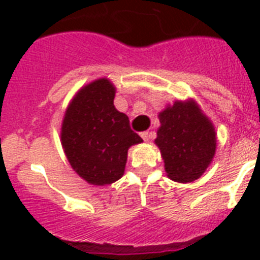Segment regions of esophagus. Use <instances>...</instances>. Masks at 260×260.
<instances>
[{"mask_svg":"<svg viewBox=\"0 0 260 260\" xmlns=\"http://www.w3.org/2000/svg\"><path fill=\"white\" fill-rule=\"evenodd\" d=\"M141 137L143 138V141H148V139H150V133L148 132H143V133H141Z\"/></svg>","mask_w":260,"mask_h":260,"instance_id":"obj_1","label":"esophagus"}]
</instances>
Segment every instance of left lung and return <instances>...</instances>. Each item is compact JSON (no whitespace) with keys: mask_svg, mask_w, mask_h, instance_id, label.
Returning a JSON list of instances; mask_svg holds the SVG:
<instances>
[{"mask_svg":"<svg viewBox=\"0 0 260 260\" xmlns=\"http://www.w3.org/2000/svg\"><path fill=\"white\" fill-rule=\"evenodd\" d=\"M160 148L167 176L176 182H192L206 172L216 151L212 122L194 100L176 102L158 114Z\"/></svg>","mask_w":260,"mask_h":260,"instance_id":"obj_1","label":"left lung"}]
</instances>
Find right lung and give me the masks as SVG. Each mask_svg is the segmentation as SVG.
Instances as JSON below:
<instances>
[{"instance_id": "1", "label": "right lung", "mask_w": 260, "mask_h": 260, "mask_svg": "<svg viewBox=\"0 0 260 260\" xmlns=\"http://www.w3.org/2000/svg\"><path fill=\"white\" fill-rule=\"evenodd\" d=\"M116 88L107 78L78 91L62 121L61 143L71 168L91 185L104 186L123 176L127 151L142 139L125 113L114 108Z\"/></svg>"}]
</instances>
